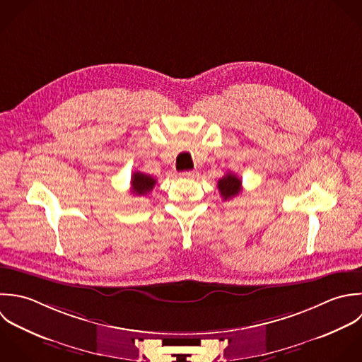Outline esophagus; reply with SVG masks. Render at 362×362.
<instances>
[{"label":"esophagus","instance_id":"esophagus-1","mask_svg":"<svg viewBox=\"0 0 362 362\" xmlns=\"http://www.w3.org/2000/svg\"><path fill=\"white\" fill-rule=\"evenodd\" d=\"M180 176H182V177H185V179H194V177L197 176V172H193V170L182 172V173H180Z\"/></svg>","mask_w":362,"mask_h":362}]
</instances>
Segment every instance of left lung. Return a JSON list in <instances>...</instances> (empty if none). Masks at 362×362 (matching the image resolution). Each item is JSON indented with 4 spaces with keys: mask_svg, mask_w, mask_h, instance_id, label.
I'll return each instance as SVG.
<instances>
[{
    "mask_svg": "<svg viewBox=\"0 0 362 362\" xmlns=\"http://www.w3.org/2000/svg\"><path fill=\"white\" fill-rule=\"evenodd\" d=\"M218 190L223 197V200H230L241 193V180L231 172H228L226 176H223L218 183Z\"/></svg>",
    "mask_w": 362,
    "mask_h": 362,
    "instance_id": "1",
    "label": "left lung"
}]
</instances>
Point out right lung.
Here are the masks:
<instances>
[{"instance_id":"obj_1","label":"right lung","mask_w":362,"mask_h":362,"mask_svg":"<svg viewBox=\"0 0 362 362\" xmlns=\"http://www.w3.org/2000/svg\"><path fill=\"white\" fill-rule=\"evenodd\" d=\"M156 185V179L141 173V172H134L132 173V179H131V187H132V193L136 196H146Z\"/></svg>"}]
</instances>
